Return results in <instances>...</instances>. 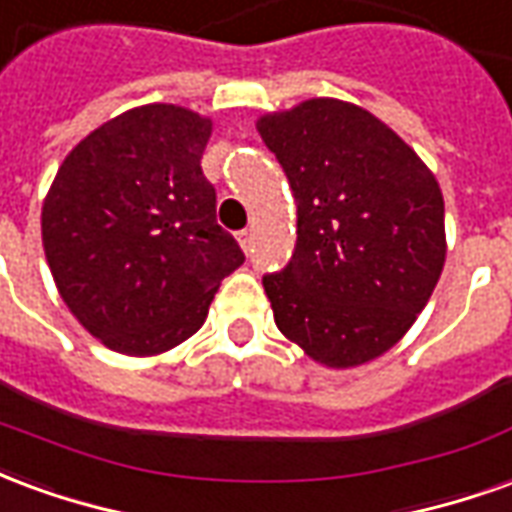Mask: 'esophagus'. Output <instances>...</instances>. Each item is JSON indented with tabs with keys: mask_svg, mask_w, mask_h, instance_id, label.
Instances as JSON below:
<instances>
[{
	"mask_svg": "<svg viewBox=\"0 0 512 512\" xmlns=\"http://www.w3.org/2000/svg\"><path fill=\"white\" fill-rule=\"evenodd\" d=\"M252 241H255V235H252V230H249V227L238 233V244H241V249H244V252H249V249H252Z\"/></svg>",
	"mask_w": 512,
	"mask_h": 512,
	"instance_id": "34e87169",
	"label": "esophagus"
}]
</instances>
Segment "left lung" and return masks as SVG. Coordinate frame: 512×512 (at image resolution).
Here are the masks:
<instances>
[{
    "label": "left lung",
    "instance_id": "8db88e82",
    "mask_svg": "<svg viewBox=\"0 0 512 512\" xmlns=\"http://www.w3.org/2000/svg\"><path fill=\"white\" fill-rule=\"evenodd\" d=\"M299 208L296 249L263 288L279 332L329 367L376 359L411 329L444 268V200L378 117L312 98L257 120Z\"/></svg>",
    "mask_w": 512,
    "mask_h": 512
}]
</instances>
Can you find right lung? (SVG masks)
<instances>
[{"label": "right lung", "instance_id": "right-lung-1", "mask_svg": "<svg viewBox=\"0 0 512 512\" xmlns=\"http://www.w3.org/2000/svg\"><path fill=\"white\" fill-rule=\"evenodd\" d=\"M208 136L211 120L183 106L131 109L73 147L43 202V249L62 301L117 354L183 343L244 263L202 175Z\"/></svg>", "mask_w": 512, "mask_h": 512}]
</instances>
